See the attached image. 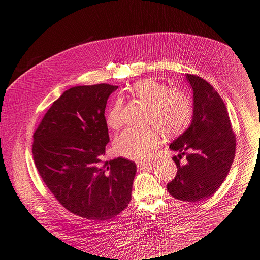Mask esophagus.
Segmentation results:
<instances>
[{"label":"esophagus","instance_id":"esophagus-1","mask_svg":"<svg viewBox=\"0 0 260 260\" xmlns=\"http://www.w3.org/2000/svg\"><path fill=\"white\" fill-rule=\"evenodd\" d=\"M151 165V163H146V162H139L137 164V167H138V169H145V168H148L149 166Z\"/></svg>","mask_w":260,"mask_h":260}]
</instances>
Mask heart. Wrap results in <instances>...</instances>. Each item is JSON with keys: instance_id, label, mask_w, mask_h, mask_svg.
I'll use <instances>...</instances> for the list:
<instances>
[{"instance_id": "obj_1", "label": "heart", "mask_w": 260, "mask_h": 260, "mask_svg": "<svg viewBox=\"0 0 260 260\" xmlns=\"http://www.w3.org/2000/svg\"><path fill=\"white\" fill-rule=\"evenodd\" d=\"M129 93L148 108L146 123L157 126L165 137L181 134L191 122L193 102L184 91L168 89L166 84L148 78L137 81ZM122 99H115L106 115L109 127L118 129L122 125ZM159 144L160 133L157 128H126L116 137L114 148L124 158L144 161L151 157Z\"/></svg>"}]
</instances>
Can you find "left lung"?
<instances>
[{"mask_svg": "<svg viewBox=\"0 0 260 260\" xmlns=\"http://www.w3.org/2000/svg\"><path fill=\"white\" fill-rule=\"evenodd\" d=\"M193 90V118L189 128L169 146L179 151L174 161L177 175L167 184L177 200L200 202L212 197L232 166L236 138L227 108L213 86L202 77L187 74ZM186 155V163L180 159Z\"/></svg>", "mask_w": 260, "mask_h": 260, "instance_id": "left-lung-1", "label": "left lung"}]
</instances>
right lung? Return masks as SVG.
I'll list each match as a JSON object with an SVG mask.
<instances>
[{"label": "right lung", "mask_w": 260, "mask_h": 260, "mask_svg": "<svg viewBox=\"0 0 260 260\" xmlns=\"http://www.w3.org/2000/svg\"><path fill=\"white\" fill-rule=\"evenodd\" d=\"M117 88L99 83L67 90L33 134V160L42 180L68 211L90 220L113 218L132 199L135 162L102 160L110 142L107 101Z\"/></svg>", "instance_id": "1"}]
</instances>
